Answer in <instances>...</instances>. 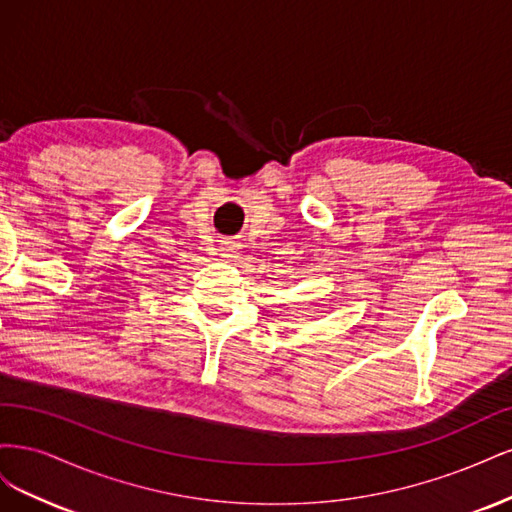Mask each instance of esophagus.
I'll return each instance as SVG.
<instances>
[{"label": "esophagus", "mask_w": 512, "mask_h": 512, "mask_svg": "<svg viewBox=\"0 0 512 512\" xmlns=\"http://www.w3.org/2000/svg\"><path fill=\"white\" fill-rule=\"evenodd\" d=\"M239 243H235V241H224L222 245H220V252H222V256L226 258V260H235V258H239Z\"/></svg>", "instance_id": "obj_1"}]
</instances>
